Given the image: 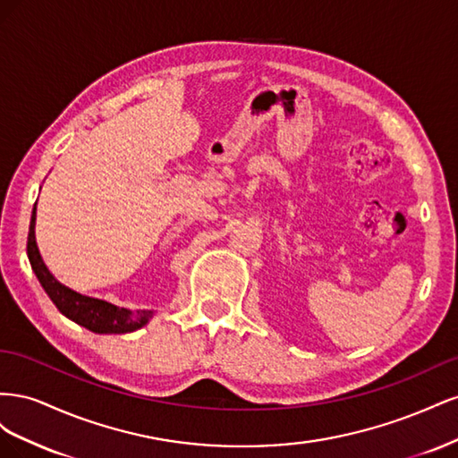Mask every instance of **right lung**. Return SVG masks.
Here are the masks:
<instances>
[{
  "label": "right lung",
  "mask_w": 458,
  "mask_h": 458,
  "mask_svg": "<svg viewBox=\"0 0 458 458\" xmlns=\"http://www.w3.org/2000/svg\"><path fill=\"white\" fill-rule=\"evenodd\" d=\"M34 225H36V204L32 210L26 252H29L30 266L38 276L39 284L44 286L51 301L57 306V310L64 317L72 318L74 323L86 327L91 332H97V335H123V332H133L137 328H141L148 321L150 311H130L123 308H116L113 303L89 298V296H81L74 293V290L63 286L47 271L44 259L39 256Z\"/></svg>",
  "instance_id": "1"
}]
</instances>
